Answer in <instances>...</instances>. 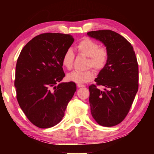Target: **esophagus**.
<instances>
[{"instance_id": "34e87169", "label": "esophagus", "mask_w": 154, "mask_h": 154, "mask_svg": "<svg viewBox=\"0 0 154 154\" xmlns=\"http://www.w3.org/2000/svg\"><path fill=\"white\" fill-rule=\"evenodd\" d=\"M77 87L78 88H82V87H85V85H83V84H77Z\"/></svg>"}]
</instances>
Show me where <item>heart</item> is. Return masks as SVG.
I'll list each match as a JSON object with an SVG mask.
<instances>
[{
    "instance_id": "heart-1",
    "label": "heart",
    "mask_w": 154,
    "mask_h": 154,
    "mask_svg": "<svg viewBox=\"0 0 154 154\" xmlns=\"http://www.w3.org/2000/svg\"><path fill=\"white\" fill-rule=\"evenodd\" d=\"M75 49L80 54L88 57V67L100 71L105 67L109 59L107 49L105 48H99L97 42L89 38H84L78 42ZM75 55L72 49H69L64 52L62 58V64L65 69L71 70L73 64ZM94 77L92 70L85 71H74L67 75V79L78 84H83L92 80Z\"/></svg>"
}]
</instances>
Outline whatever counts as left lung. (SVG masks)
I'll use <instances>...</instances> for the list:
<instances>
[{
    "label": "left lung",
    "instance_id": "8db88e82",
    "mask_svg": "<svg viewBox=\"0 0 154 154\" xmlns=\"http://www.w3.org/2000/svg\"><path fill=\"white\" fill-rule=\"evenodd\" d=\"M87 35L102 42L109 53L107 63L94 80L105 89L89 86L91 113L100 126H114L126 118L139 88L137 57L131 44L114 31H91Z\"/></svg>",
    "mask_w": 154,
    "mask_h": 154
}]
</instances>
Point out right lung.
Returning <instances> with one entry per match:
<instances>
[{"label":"right lung","instance_id":"obj_1","mask_svg":"<svg viewBox=\"0 0 154 154\" xmlns=\"http://www.w3.org/2000/svg\"><path fill=\"white\" fill-rule=\"evenodd\" d=\"M73 41L70 35L41 34L30 40L18 57L14 83L17 102L31 123L41 128L62 120L77 90L74 82L60 83L65 76L62 56Z\"/></svg>","mask_w":154,"mask_h":154}]
</instances>
